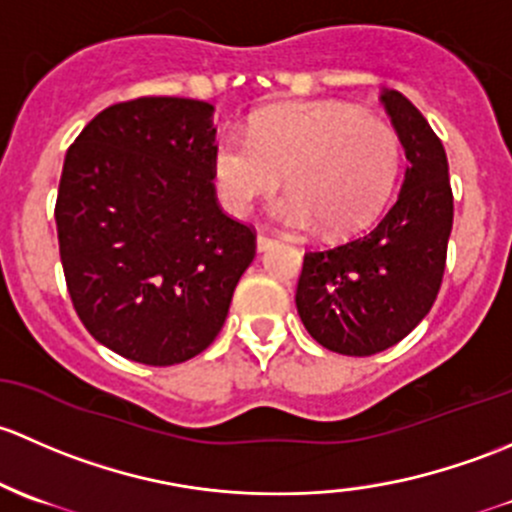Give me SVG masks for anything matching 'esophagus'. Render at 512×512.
<instances>
[{
	"label": "esophagus",
	"instance_id": "1",
	"mask_svg": "<svg viewBox=\"0 0 512 512\" xmlns=\"http://www.w3.org/2000/svg\"><path fill=\"white\" fill-rule=\"evenodd\" d=\"M276 244H278V241L271 239V236H266V234L256 236V249L258 251H268V249H273Z\"/></svg>",
	"mask_w": 512,
	"mask_h": 512
}]
</instances>
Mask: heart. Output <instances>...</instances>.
<instances>
[{"label": "heart", "instance_id": "1", "mask_svg": "<svg viewBox=\"0 0 512 512\" xmlns=\"http://www.w3.org/2000/svg\"><path fill=\"white\" fill-rule=\"evenodd\" d=\"M402 147L387 123L345 103H291L263 110L249 138L224 133L212 172L221 204L246 217L263 194L291 187L271 217L291 229L355 234L382 212L399 172Z\"/></svg>", "mask_w": 512, "mask_h": 512}]
</instances>
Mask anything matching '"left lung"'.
Masks as SVG:
<instances>
[{"label": "left lung", "mask_w": 512, "mask_h": 512, "mask_svg": "<svg viewBox=\"0 0 512 512\" xmlns=\"http://www.w3.org/2000/svg\"><path fill=\"white\" fill-rule=\"evenodd\" d=\"M379 100L409 162L397 202L367 234L308 251L295 291L313 340L350 357L397 345L426 318L444 278L453 226L444 145L402 93L384 88Z\"/></svg>", "instance_id": "8db88e82"}]
</instances>
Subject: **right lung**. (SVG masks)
Here are the masks:
<instances>
[{
  "label": "right lung",
  "instance_id": "obj_1",
  "mask_svg": "<svg viewBox=\"0 0 512 512\" xmlns=\"http://www.w3.org/2000/svg\"><path fill=\"white\" fill-rule=\"evenodd\" d=\"M214 105L150 96L98 113L63 160L68 293L100 345L152 367L207 350L256 256L214 192Z\"/></svg>",
  "mask_w": 512,
  "mask_h": 512
}]
</instances>
